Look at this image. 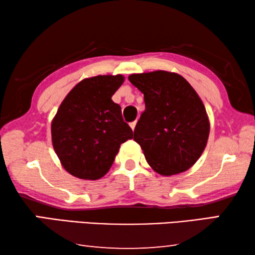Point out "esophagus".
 Masks as SVG:
<instances>
[{
	"label": "esophagus",
	"instance_id": "esophagus-1",
	"mask_svg": "<svg viewBox=\"0 0 255 255\" xmlns=\"http://www.w3.org/2000/svg\"><path fill=\"white\" fill-rule=\"evenodd\" d=\"M136 124H137V120H135V122H132V123H130V127H131V129H132V130H135Z\"/></svg>",
	"mask_w": 255,
	"mask_h": 255
}]
</instances>
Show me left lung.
Segmentation results:
<instances>
[{
	"instance_id": "left-lung-1",
	"label": "left lung",
	"mask_w": 255,
	"mask_h": 255,
	"mask_svg": "<svg viewBox=\"0 0 255 255\" xmlns=\"http://www.w3.org/2000/svg\"><path fill=\"white\" fill-rule=\"evenodd\" d=\"M144 94L145 111L133 130L150 167L162 175L189 170L201 156L209 136L204 103L176 73L155 71L129 75Z\"/></svg>"
}]
</instances>
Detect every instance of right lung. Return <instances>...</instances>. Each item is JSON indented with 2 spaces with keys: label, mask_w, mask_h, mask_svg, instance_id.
Wrapping results in <instances>:
<instances>
[{
  "label": "right lung",
  "mask_w": 255,
  "mask_h": 255,
  "mask_svg": "<svg viewBox=\"0 0 255 255\" xmlns=\"http://www.w3.org/2000/svg\"><path fill=\"white\" fill-rule=\"evenodd\" d=\"M124 81L120 74L85 79L58 108L51 123V140L64 169L76 178H102L120 145L132 138L122 108L111 100Z\"/></svg>",
  "instance_id": "obj_1"
}]
</instances>
